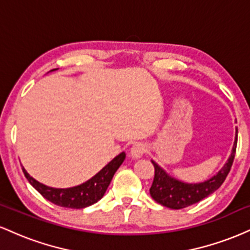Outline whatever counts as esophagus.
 <instances>
[{"label":"esophagus","mask_w":250,"mask_h":250,"mask_svg":"<svg viewBox=\"0 0 250 250\" xmlns=\"http://www.w3.org/2000/svg\"><path fill=\"white\" fill-rule=\"evenodd\" d=\"M147 151V147H146L145 143L137 142L131 147L130 149V155L134 157V159H140V157L143 156V154Z\"/></svg>","instance_id":"34e87169"}]
</instances>
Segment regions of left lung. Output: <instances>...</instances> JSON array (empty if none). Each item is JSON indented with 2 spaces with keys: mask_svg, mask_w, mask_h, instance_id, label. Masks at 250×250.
<instances>
[{
  "mask_svg": "<svg viewBox=\"0 0 250 250\" xmlns=\"http://www.w3.org/2000/svg\"><path fill=\"white\" fill-rule=\"evenodd\" d=\"M236 145L237 129L233 150H231L230 157H229L225 167L221 169L214 177H211L210 180L205 181L202 183H195V185L183 183L181 181L168 176L162 168H160L156 163L151 161L155 169V175L153 185L149 189L150 196L157 203L171 209H182L200 202L201 200H203L205 197L213 194L215 190H217L221 187V185L225 182L227 175L229 174L231 166H233L235 153H236Z\"/></svg>",
  "mask_w": 250,
  "mask_h": 250,
  "instance_id": "left-lung-1",
  "label": "left lung"
}]
</instances>
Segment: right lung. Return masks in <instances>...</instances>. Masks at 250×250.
I'll return each mask as SVG.
<instances>
[{"mask_svg":"<svg viewBox=\"0 0 250 250\" xmlns=\"http://www.w3.org/2000/svg\"><path fill=\"white\" fill-rule=\"evenodd\" d=\"M125 153L117 155L113 161L109 162L102 170H100L95 176L91 177L87 182L82 183V185L77 186V187L67 189H56L47 187V186L42 185V183L34 180L25 171L24 168H22V170H23L24 176L29 181L30 185L44 199L50 201L54 205L60 206V207L81 209L94 205L97 201L102 199L105 190H107L108 186L110 185V181L113 179L114 174H115V171L119 169L120 166L122 165V162L125 161Z\"/></svg>","mask_w":250,"mask_h":250,"instance_id":"add662e5","label":"right lung"}]
</instances>
